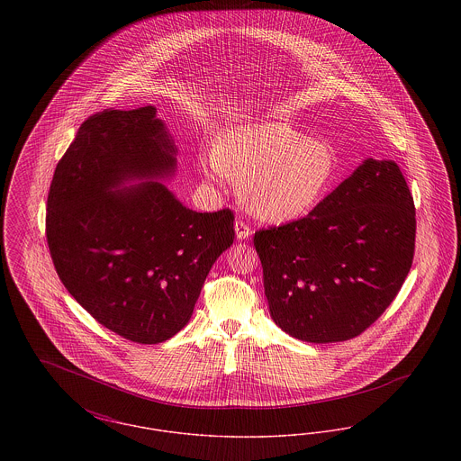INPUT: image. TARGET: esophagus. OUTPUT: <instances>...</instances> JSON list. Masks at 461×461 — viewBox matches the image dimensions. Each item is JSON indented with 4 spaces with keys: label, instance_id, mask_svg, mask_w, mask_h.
I'll return each mask as SVG.
<instances>
[{
    "label": "esophagus",
    "instance_id": "1",
    "mask_svg": "<svg viewBox=\"0 0 461 461\" xmlns=\"http://www.w3.org/2000/svg\"><path fill=\"white\" fill-rule=\"evenodd\" d=\"M235 233H237L239 240H245V239H249L252 235V228L245 221H237L235 222Z\"/></svg>",
    "mask_w": 461,
    "mask_h": 461
}]
</instances>
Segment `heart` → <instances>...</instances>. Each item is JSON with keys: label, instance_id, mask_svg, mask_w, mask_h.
<instances>
[{"label": "heart", "instance_id": "heart-1", "mask_svg": "<svg viewBox=\"0 0 461 461\" xmlns=\"http://www.w3.org/2000/svg\"><path fill=\"white\" fill-rule=\"evenodd\" d=\"M211 160L214 175L240 183L247 211L269 222L306 216L335 176V155L329 147L284 122L226 130L214 141Z\"/></svg>", "mask_w": 461, "mask_h": 461}]
</instances>
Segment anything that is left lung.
Wrapping results in <instances>:
<instances>
[{
	"label": "left lung",
	"mask_w": 461,
	"mask_h": 461,
	"mask_svg": "<svg viewBox=\"0 0 461 461\" xmlns=\"http://www.w3.org/2000/svg\"><path fill=\"white\" fill-rule=\"evenodd\" d=\"M415 233L397 164L366 158L306 218L256 231L271 318L304 342L361 335L404 284Z\"/></svg>",
	"instance_id": "obj_1"
}]
</instances>
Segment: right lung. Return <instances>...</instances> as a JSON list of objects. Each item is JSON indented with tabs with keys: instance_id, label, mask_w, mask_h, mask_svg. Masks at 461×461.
<instances>
[{
	"instance_id": "obj_1",
	"label": "right lung",
	"mask_w": 461,
	"mask_h": 461,
	"mask_svg": "<svg viewBox=\"0 0 461 461\" xmlns=\"http://www.w3.org/2000/svg\"><path fill=\"white\" fill-rule=\"evenodd\" d=\"M155 107L88 117L59 160L46 241L68 294L110 331L158 344L183 329L202 285L233 243L231 209L195 212L158 181L176 149Z\"/></svg>"
}]
</instances>
